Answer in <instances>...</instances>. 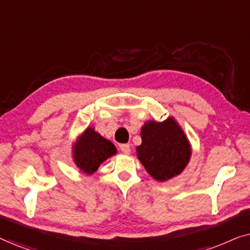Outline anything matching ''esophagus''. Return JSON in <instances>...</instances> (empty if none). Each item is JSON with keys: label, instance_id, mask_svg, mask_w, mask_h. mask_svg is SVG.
I'll return each instance as SVG.
<instances>
[{"label": "esophagus", "instance_id": "obj_1", "mask_svg": "<svg viewBox=\"0 0 250 250\" xmlns=\"http://www.w3.org/2000/svg\"><path fill=\"white\" fill-rule=\"evenodd\" d=\"M119 149H121V151L124 155H129V152H131V146H129V145H122L119 146Z\"/></svg>", "mask_w": 250, "mask_h": 250}]
</instances>
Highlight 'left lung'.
I'll return each instance as SVG.
<instances>
[{
  "instance_id": "obj_1",
  "label": "left lung",
  "mask_w": 250,
  "mask_h": 250,
  "mask_svg": "<svg viewBox=\"0 0 250 250\" xmlns=\"http://www.w3.org/2000/svg\"><path fill=\"white\" fill-rule=\"evenodd\" d=\"M138 158L149 175L164 182L183 172L191 157L189 140L173 117L146 122L141 128Z\"/></svg>"
}]
</instances>
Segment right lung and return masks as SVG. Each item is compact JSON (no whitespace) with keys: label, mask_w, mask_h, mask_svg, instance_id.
Instances as JSON below:
<instances>
[{"label":"right lung","mask_w":250,"mask_h":250,"mask_svg":"<svg viewBox=\"0 0 250 250\" xmlns=\"http://www.w3.org/2000/svg\"><path fill=\"white\" fill-rule=\"evenodd\" d=\"M116 152L117 149L114 143L101 136L94 128L87 127L77 139L76 145L74 146L73 157L78 168L90 175L97 172L99 166Z\"/></svg>","instance_id":"1"}]
</instances>
